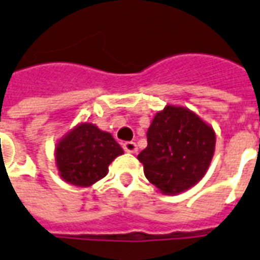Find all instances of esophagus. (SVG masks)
Segmentation results:
<instances>
[{
  "instance_id": "obj_1",
  "label": "esophagus",
  "mask_w": 260,
  "mask_h": 260,
  "mask_svg": "<svg viewBox=\"0 0 260 260\" xmlns=\"http://www.w3.org/2000/svg\"><path fill=\"white\" fill-rule=\"evenodd\" d=\"M122 148H124V151H126V152H129V154H135V152L138 151V146H136V143L135 142L122 143Z\"/></svg>"
}]
</instances>
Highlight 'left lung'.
Here are the masks:
<instances>
[{"label":"left lung","instance_id":"8db88e82","mask_svg":"<svg viewBox=\"0 0 260 260\" xmlns=\"http://www.w3.org/2000/svg\"><path fill=\"white\" fill-rule=\"evenodd\" d=\"M214 131L197 114L167 105L147 131V147L138 155L144 175L165 194H179L194 186L213 158Z\"/></svg>","mask_w":260,"mask_h":260}]
</instances>
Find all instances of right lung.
Wrapping results in <instances>:
<instances>
[{
	"mask_svg": "<svg viewBox=\"0 0 260 260\" xmlns=\"http://www.w3.org/2000/svg\"><path fill=\"white\" fill-rule=\"evenodd\" d=\"M121 154L112 135L83 122L58 143L55 158L64 181L86 187L105 177L112 160Z\"/></svg>",
	"mask_w": 260,
	"mask_h": 260,
	"instance_id": "obj_1",
	"label": "right lung"
}]
</instances>
